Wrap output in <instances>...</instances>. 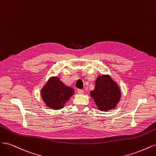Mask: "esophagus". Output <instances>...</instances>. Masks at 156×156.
<instances>
[{"mask_svg":"<svg viewBox=\"0 0 156 156\" xmlns=\"http://www.w3.org/2000/svg\"><path fill=\"white\" fill-rule=\"evenodd\" d=\"M77 93L79 94H84V90H83L78 89L77 90Z\"/></svg>","mask_w":156,"mask_h":156,"instance_id":"1","label":"esophagus"}]
</instances>
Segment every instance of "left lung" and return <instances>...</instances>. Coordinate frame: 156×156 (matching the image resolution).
<instances>
[{"mask_svg": "<svg viewBox=\"0 0 156 156\" xmlns=\"http://www.w3.org/2000/svg\"><path fill=\"white\" fill-rule=\"evenodd\" d=\"M90 94L101 111L114 109L121 98L120 87L108 74L99 75L96 79L95 88Z\"/></svg>", "mask_w": 156, "mask_h": 156, "instance_id": "1", "label": "left lung"}]
</instances>
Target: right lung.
Here are the masks:
<instances>
[{
    "mask_svg": "<svg viewBox=\"0 0 156 156\" xmlns=\"http://www.w3.org/2000/svg\"><path fill=\"white\" fill-rule=\"evenodd\" d=\"M74 90L64 84L58 76L51 77L41 89V97L45 105L59 110L74 94Z\"/></svg>",
    "mask_w": 156,
    "mask_h": 156,
    "instance_id": "obj_1",
    "label": "right lung"
}]
</instances>
